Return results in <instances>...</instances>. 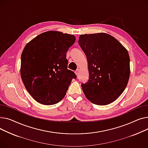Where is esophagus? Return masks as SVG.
Masks as SVG:
<instances>
[{
  "label": "esophagus",
  "mask_w": 148,
  "mask_h": 148,
  "mask_svg": "<svg viewBox=\"0 0 148 148\" xmlns=\"http://www.w3.org/2000/svg\"><path fill=\"white\" fill-rule=\"evenodd\" d=\"M79 72H80V69H77V70L75 71V74H76L77 76H78V75H79Z\"/></svg>",
  "instance_id": "obj_1"
}]
</instances>
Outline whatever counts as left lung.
Instances as JSON below:
<instances>
[{
    "label": "left lung",
    "instance_id": "obj_1",
    "mask_svg": "<svg viewBox=\"0 0 148 148\" xmlns=\"http://www.w3.org/2000/svg\"><path fill=\"white\" fill-rule=\"evenodd\" d=\"M79 44L88 62L89 81L83 92L95 105L104 106L116 100L125 89L130 74L127 49L105 33L81 34Z\"/></svg>",
    "mask_w": 148,
    "mask_h": 148
}]
</instances>
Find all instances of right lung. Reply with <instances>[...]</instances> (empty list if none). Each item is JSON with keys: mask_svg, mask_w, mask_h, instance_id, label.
Here are the masks:
<instances>
[{"mask_svg": "<svg viewBox=\"0 0 148 148\" xmlns=\"http://www.w3.org/2000/svg\"><path fill=\"white\" fill-rule=\"evenodd\" d=\"M73 34L43 32L27 43L21 54L20 74L31 96L45 105H54L65 96L73 78L67 69L66 53L75 43Z\"/></svg>", "mask_w": 148, "mask_h": 148, "instance_id": "add662e5", "label": "right lung"}]
</instances>
